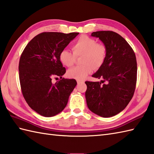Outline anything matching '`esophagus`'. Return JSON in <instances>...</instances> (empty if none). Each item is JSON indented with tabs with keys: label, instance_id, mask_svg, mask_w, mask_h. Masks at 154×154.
<instances>
[{
	"label": "esophagus",
	"instance_id": "34e87169",
	"mask_svg": "<svg viewBox=\"0 0 154 154\" xmlns=\"http://www.w3.org/2000/svg\"><path fill=\"white\" fill-rule=\"evenodd\" d=\"M77 83L78 84H84V81H81V80H78L77 81Z\"/></svg>",
	"mask_w": 154,
	"mask_h": 154
}]
</instances>
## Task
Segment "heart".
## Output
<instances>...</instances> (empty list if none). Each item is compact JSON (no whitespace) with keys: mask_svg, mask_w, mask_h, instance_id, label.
Returning a JSON list of instances; mask_svg holds the SVG:
<instances>
[{"mask_svg":"<svg viewBox=\"0 0 154 154\" xmlns=\"http://www.w3.org/2000/svg\"><path fill=\"white\" fill-rule=\"evenodd\" d=\"M72 52L63 49L59 53V60L63 65L72 66L76 57L82 56V65L71 68L68 71V76L78 80H83L93 70L98 69L105 62L107 57V49L105 44L97 43V41L88 35H81L73 44Z\"/></svg>","mask_w":154,"mask_h":154,"instance_id":"1","label":"heart"}]
</instances>
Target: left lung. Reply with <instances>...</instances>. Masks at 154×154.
Instances as JSON below:
<instances>
[{
	"instance_id": "left-lung-1",
	"label": "left lung",
	"mask_w": 154,
	"mask_h": 154,
	"mask_svg": "<svg viewBox=\"0 0 154 154\" xmlns=\"http://www.w3.org/2000/svg\"><path fill=\"white\" fill-rule=\"evenodd\" d=\"M107 49L104 63L92 75L101 82L86 81V99L89 109L102 117H111L124 110L134 95L137 63L134 51L117 33L100 31L91 33ZM105 82L103 85L102 83Z\"/></svg>"
}]
</instances>
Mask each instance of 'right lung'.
<instances>
[{"instance_id": "1", "label": "right lung", "mask_w": 154, "mask_h": 154, "mask_svg": "<svg viewBox=\"0 0 154 154\" xmlns=\"http://www.w3.org/2000/svg\"><path fill=\"white\" fill-rule=\"evenodd\" d=\"M79 33L43 32L30 41L21 54L19 78L22 95L33 110L43 117L59 114L65 108L77 82L62 78L66 68L59 53ZM54 76L61 80L55 84Z\"/></svg>"}]
</instances>
